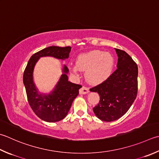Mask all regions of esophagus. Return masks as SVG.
<instances>
[{
    "label": "esophagus",
    "instance_id": "1",
    "mask_svg": "<svg viewBox=\"0 0 159 159\" xmlns=\"http://www.w3.org/2000/svg\"><path fill=\"white\" fill-rule=\"evenodd\" d=\"M89 92V90L88 88H87L86 87L83 86L81 88L79 89V93L80 94H86Z\"/></svg>",
    "mask_w": 159,
    "mask_h": 159
}]
</instances>
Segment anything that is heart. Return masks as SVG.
<instances>
[{"mask_svg":"<svg viewBox=\"0 0 159 159\" xmlns=\"http://www.w3.org/2000/svg\"><path fill=\"white\" fill-rule=\"evenodd\" d=\"M114 65L112 56L101 50H93L79 56L76 65L70 67L77 73L79 70L85 71V77L89 83L99 84L106 80L111 74Z\"/></svg>","mask_w":159,"mask_h":159,"instance_id":"b5f03b06","label":"heart"}]
</instances>
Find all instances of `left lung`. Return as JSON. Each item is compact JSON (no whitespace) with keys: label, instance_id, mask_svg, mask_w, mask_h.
Returning a JSON list of instances; mask_svg holds the SVG:
<instances>
[{"label":"left lung","instance_id":"1","mask_svg":"<svg viewBox=\"0 0 159 159\" xmlns=\"http://www.w3.org/2000/svg\"><path fill=\"white\" fill-rule=\"evenodd\" d=\"M115 50L119 57L116 70L104 82L90 89L100 96L93 111L99 119L106 122L123 116L132 106L138 92L137 65L125 51Z\"/></svg>","mask_w":159,"mask_h":159}]
</instances>
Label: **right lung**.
I'll return each instance as SVG.
<instances>
[{
	"mask_svg": "<svg viewBox=\"0 0 159 159\" xmlns=\"http://www.w3.org/2000/svg\"><path fill=\"white\" fill-rule=\"evenodd\" d=\"M71 47L61 48L50 46L35 53L28 61L23 74V83L25 88L27 100L31 108L38 117L49 123H54L63 119L67 116L72 102L79 95L81 85L68 80L69 71L66 65L63 68V74L57 85L48 94L39 92L33 80L35 65L40 57H52L61 60L69 58Z\"/></svg>",
	"mask_w": 159,
	"mask_h": 159,
	"instance_id": "obj_1",
	"label": "right lung"
}]
</instances>
